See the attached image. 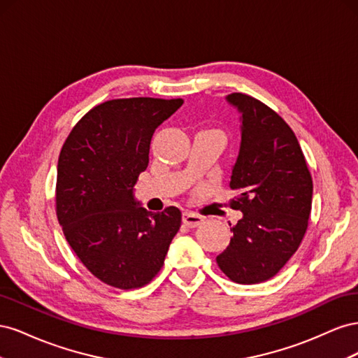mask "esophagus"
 <instances>
[{"instance_id": "1", "label": "esophagus", "mask_w": 358, "mask_h": 358, "mask_svg": "<svg viewBox=\"0 0 358 358\" xmlns=\"http://www.w3.org/2000/svg\"><path fill=\"white\" fill-rule=\"evenodd\" d=\"M203 221H204V220L201 218L200 215H197V213L189 212V210L183 212V224L191 227V229H194V227H199L200 224H203Z\"/></svg>"}]
</instances>
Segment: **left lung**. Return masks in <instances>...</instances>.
Here are the masks:
<instances>
[{"instance_id":"1","label":"left lung","mask_w":358,"mask_h":358,"mask_svg":"<svg viewBox=\"0 0 358 358\" xmlns=\"http://www.w3.org/2000/svg\"><path fill=\"white\" fill-rule=\"evenodd\" d=\"M242 113V143L230 188V208L243 218L230 245L216 257L236 284H259L273 278L299 249L312 209V176L289 125L251 95L227 96Z\"/></svg>"}]
</instances>
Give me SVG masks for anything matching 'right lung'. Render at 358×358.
<instances>
[{"label": "right lung", "mask_w": 358, "mask_h": 358, "mask_svg": "<svg viewBox=\"0 0 358 358\" xmlns=\"http://www.w3.org/2000/svg\"><path fill=\"white\" fill-rule=\"evenodd\" d=\"M182 99H116L96 104L64 143L57 175V216L74 254L101 282L142 288L164 264L180 229L175 206L137 208L133 187L149 162L155 129Z\"/></svg>", "instance_id": "1"}]
</instances>
